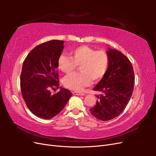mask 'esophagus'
I'll use <instances>...</instances> for the list:
<instances>
[{
  "label": "esophagus",
  "instance_id": "obj_1",
  "mask_svg": "<svg viewBox=\"0 0 156 156\" xmlns=\"http://www.w3.org/2000/svg\"><path fill=\"white\" fill-rule=\"evenodd\" d=\"M73 95H76V96H85V94H84L83 92H73Z\"/></svg>",
  "mask_w": 156,
  "mask_h": 156
}]
</instances>
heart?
Listing matches in <instances>:
<instances>
[{"instance_id": "1", "label": "heart", "mask_w": 156, "mask_h": 156, "mask_svg": "<svg viewBox=\"0 0 156 156\" xmlns=\"http://www.w3.org/2000/svg\"><path fill=\"white\" fill-rule=\"evenodd\" d=\"M71 57L61 54L57 60V66L61 72L69 73L79 65L78 73H73L63 79L64 85L73 90L80 91L90 85L93 80L98 82L104 77L108 64L109 57L105 51H96L87 45L72 49Z\"/></svg>"}]
</instances>
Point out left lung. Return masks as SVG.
I'll return each mask as SVG.
<instances>
[{"label": "left lung", "instance_id": "left-lung-1", "mask_svg": "<svg viewBox=\"0 0 156 156\" xmlns=\"http://www.w3.org/2000/svg\"><path fill=\"white\" fill-rule=\"evenodd\" d=\"M109 64L107 72L94 90L101 92L96 104L90 109L96 119L107 121L125 109L133 91L135 75L129 60L116 49H108Z\"/></svg>", "mask_w": 156, "mask_h": 156}]
</instances>
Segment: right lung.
<instances>
[{"label": "right lung", "instance_id": "obj_1", "mask_svg": "<svg viewBox=\"0 0 156 156\" xmlns=\"http://www.w3.org/2000/svg\"><path fill=\"white\" fill-rule=\"evenodd\" d=\"M64 41L51 40L33 49L23 64L20 78L22 96L29 109L37 117L51 119L63 109L72 97L68 89L59 87L57 60ZM53 94L50 89L55 90Z\"/></svg>", "mask_w": 156, "mask_h": 156}]
</instances>
